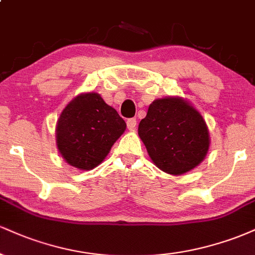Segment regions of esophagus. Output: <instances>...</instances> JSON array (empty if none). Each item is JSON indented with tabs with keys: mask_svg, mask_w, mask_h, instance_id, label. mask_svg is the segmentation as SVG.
<instances>
[{
	"mask_svg": "<svg viewBox=\"0 0 255 255\" xmlns=\"http://www.w3.org/2000/svg\"><path fill=\"white\" fill-rule=\"evenodd\" d=\"M127 127L128 129H134L136 127V119H128L127 120Z\"/></svg>",
	"mask_w": 255,
	"mask_h": 255,
	"instance_id": "1",
	"label": "esophagus"
}]
</instances>
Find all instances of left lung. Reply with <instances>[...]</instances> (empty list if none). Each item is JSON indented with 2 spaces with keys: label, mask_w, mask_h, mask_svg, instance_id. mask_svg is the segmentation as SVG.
Masks as SVG:
<instances>
[{
  "label": "left lung",
  "mask_w": 255,
  "mask_h": 255,
  "mask_svg": "<svg viewBox=\"0 0 255 255\" xmlns=\"http://www.w3.org/2000/svg\"><path fill=\"white\" fill-rule=\"evenodd\" d=\"M137 134L152 162L171 175L194 169L209 151V129L203 116L181 97L152 102Z\"/></svg>",
  "instance_id": "obj_1"
}]
</instances>
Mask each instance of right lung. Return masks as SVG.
I'll return each instance as SVG.
<instances>
[{"label": "right lung", "mask_w": 255, "mask_h": 255, "mask_svg": "<svg viewBox=\"0 0 255 255\" xmlns=\"http://www.w3.org/2000/svg\"><path fill=\"white\" fill-rule=\"evenodd\" d=\"M126 127L101 95L83 93L67 104L57 120V148L69 165L91 170L103 162Z\"/></svg>", "instance_id": "add662e5"}]
</instances>
